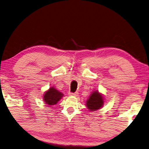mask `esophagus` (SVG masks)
I'll return each mask as SVG.
<instances>
[{
    "label": "esophagus",
    "mask_w": 149,
    "mask_h": 149,
    "mask_svg": "<svg viewBox=\"0 0 149 149\" xmlns=\"http://www.w3.org/2000/svg\"><path fill=\"white\" fill-rule=\"evenodd\" d=\"M69 96H78V93H77V92L74 93H69Z\"/></svg>",
    "instance_id": "esophagus-1"
}]
</instances>
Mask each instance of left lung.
Masks as SVG:
<instances>
[{
	"label": "left lung",
	"mask_w": 149,
	"mask_h": 149,
	"mask_svg": "<svg viewBox=\"0 0 149 149\" xmlns=\"http://www.w3.org/2000/svg\"><path fill=\"white\" fill-rule=\"evenodd\" d=\"M104 102L105 99L103 94L98 90L93 91L87 100L86 105L89 111H96L103 107Z\"/></svg>",
	"instance_id": "8db88e82"
}]
</instances>
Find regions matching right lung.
<instances>
[{
    "instance_id": "1",
    "label": "right lung",
    "mask_w": 149,
    "mask_h": 149,
    "mask_svg": "<svg viewBox=\"0 0 149 149\" xmlns=\"http://www.w3.org/2000/svg\"><path fill=\"white\" fill-rule=\"evenodd\" d=\"M63 96V94L54 87H51L44 93L43 100L45 104L49 107L56 105Z\"/></svg>"
}]
</instances>
